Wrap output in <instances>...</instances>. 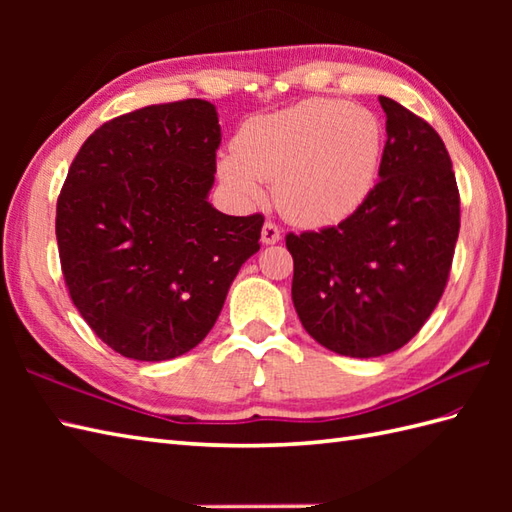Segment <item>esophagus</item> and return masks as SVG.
I'll list each match as a JSON object with an SVG mask.
<instances>
[{"label": "esophagus", "instance_id": "esophagus-1", "mask_svg": "<svg viewBox=\"0 0 512 512\" xmlns=\"http://www.w3.org/2000/svg\"><path fill=\"white\" fill-rule=\"evenodd\" d=\"M281 239V231L273 224V222H266L262 228V244L270 246V244H277Z\"/></svg>", "mask_w": 512, "mask_h": 512}]
</instances>
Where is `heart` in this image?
<instances>
[{
  "instance_id": "obj_1",
  "label": "heart",
  "mask_w": 512,
  "mask_h": 512,
  "mask_svg": "<svg viewBox=\"0 0 512 512\" xmlns=\"http://www.w3.org/2000/svg\"><path fill=\"white\" fill-rule=\"evenodd\" d=\"M380 158L383 129L367 107L308 99L250 118L217 173L242 204L262 202L264 184H275L277 209L292 224L328 228L372 195Z\"/></svg>"
}]
</instances>
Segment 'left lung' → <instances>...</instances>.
Wrapping results in <instances>:
<instances>
[{"label":"left lung","instance_id":"left-lung-1","mask_svg":"<svg viewBox=\"0 0 512 512\" xmlns=\"http://www.w3.org/2000/svg\"><path fill=\"white\" fill-rule=\"evenodd\" d=\"M387 143L378 184L352 217L290 233L292 303L319 345L374 358L400 350L436 310L460 233L449 151L429 123L378 96Z\"/></svg>","mask_w":512,"mask_h":512}]
</instances>
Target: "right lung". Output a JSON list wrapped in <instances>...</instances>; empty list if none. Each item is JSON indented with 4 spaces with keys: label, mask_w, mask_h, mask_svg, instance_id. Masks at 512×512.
Instances as JSON below:
<instances>
[{
    "label": "right lung",
    "mask_w": 512,
    "mask_h": 512,
    "mask_svg": "<svg viewBox=\"0 0 512 512\" xmlns=\"http://www.w3.org/2000/svg\"><path fill=\"white\" fill-rule=\"evenodd\" d=\"M220 140L209 101L149 105L96 129L65 178V284L94 334L134 361H169L204 341L259 250L262 215L209 202Z\"/></svg>",
    "instance_id": "right-lung-1"
}]
</instances>
